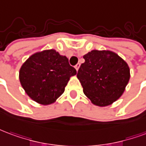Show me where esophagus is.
I'll use <instances>...</instances> for the list:
<instances>
[{"mask_svg": "<svg viewBox=\"0 0 146 146\" xmlns=\"http://www.w3.org/2000/svg\"><path fill=\"white\" fill-rule=\"evenodd\" d=\"M80 63H77V64H76V66H75V68H76V71H78V70H79V68H80Z\"/></svg>", "mask_w": 146, "mask_h": 146, "instance_id": "1", "label": "esophagus"}]
</instances>
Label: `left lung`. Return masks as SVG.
Returning <instances> with one entry per match:
<instances>
[{
	"mask_svg": "<svg viewBox=\"0 0 146 146\" xmlns=\"http://www.w3.org/2000/svg\"><path fill=\"white\" fill-rule=\"evenodd\" d=\"M77 78L84 94L94 104H111L122 95L130 78L128 64L111 51L93 50L84 56Z\"/></svg>",
	"mask_w": 146,
	"mask_h": 146,
	"instance_id": "obj_1",
	"label": "left lung"
}]
</instances>
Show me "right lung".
<instances>
[{
    "label": "right lung",
    "instance_id": "add662e5",
    "mask_svg": "<svg viewBox=\"0 0 146 146\" xmlns=\"http://www.w3.org/2000/svg\"><path fill=\"white\" fill-rule=\"evenodd\" d=\"M76 74L66 57L49 49L29 57L20 69L19 80L32 100L48 105L62 94L70 76Z\"/></svg>",
    "mask_w": 146,
    "mask_h": 146
}]
</instances>
